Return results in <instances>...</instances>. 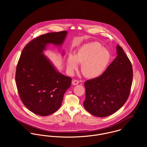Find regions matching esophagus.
<instances>
[{
	"mask_svg": "<svg viewBox=\"0 0 147 147\" xmlns=\"http://www.w3.org/2000/svg\"><path fill=\"white\" fill-rule=\"evenodd\" d=\"M79 81H78V80H72V85H78V84H79Z\"/></svg>",
	"mask_w": 147,
	"mask_h": 147,
	"instance_id": "obj_1",
	"label": "esophagus"
}]
</instances>
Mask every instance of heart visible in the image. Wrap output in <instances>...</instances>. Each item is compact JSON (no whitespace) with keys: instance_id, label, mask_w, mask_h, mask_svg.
I'll list each match as a JSON object with an SVG mask.
<instances>
[{"instance_id":"heart-1","label":"heart","mask_w":147,"mask_h":147,"mask_svg":"<svg viewBox=\"0 0 147 147\" xmlns=\"http://www.w3.org/2000/svg\"><path fill=\"white\" fill-rule=\"evenodd\" d=\"M109 51L97 42L84 45L75 55L69 54L67 59L66 65L69 73L73 74L82 64L81 71L84 76L94 78L100 76L111 60Z\"/></svg>"}]
</instances>
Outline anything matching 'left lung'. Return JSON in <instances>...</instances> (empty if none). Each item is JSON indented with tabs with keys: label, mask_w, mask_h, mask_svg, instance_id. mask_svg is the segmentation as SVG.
I'll list each match as a JSON object with an SVG mask.
<instances>
[{
	"label": "left lung",
	"mask_w": 147,
	"mask_h": 147,
	"mask_svg": "<svg viewBox=\"0 0 147 147\" xmlns=\"http://www.w3.org/2000/svg\"><path fill=\"white\" fill-rule=\"evenodd\" d=\"M116 58L99 77L85 82V109L98 117L117 111L129 94L133 78L132 65L123 49L116 46Z\"/></svg>",
	"instance_id": "left-lung-1"
}]
</instances>
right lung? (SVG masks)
<instances>
[{
  "label": "right lung",
  "mask_w": 147,
  "mask_h": 147,
  "mask_svg": "<svg viewBox=\"0 0 147 147\" xmlns=\"http://www.w3.org/2000/svg\"><path fill=\"white\" fill-rule=\"evenodd\" d=\"M67 34L62 31L41 35L28 43L21 53L16 72L17 88L23 104L38 115L57 111L71 86V78L59 72L43 54L50 45L61 49ZM64 53L63 50V56Z\"/></svg>",
  "instance_id": "1"
}]
</instances>
